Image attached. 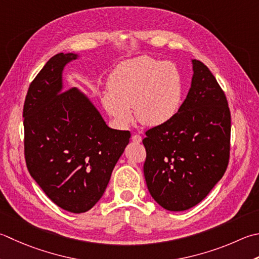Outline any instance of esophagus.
Returning a JSON list of instances; mask_svg holds the SVG:
<instances>
[{
	"label": "esophagus",
	"mask_w": 259,
	"mask_h": 259,
	"mask_svg": "<svg viewBox=\"0 0 259 259\" xmlns=\"http://www.w3.org/2000/svg\"><path fill=\"white\" fill-rule=\"evenodd\" d=\"M141 140H143V138H141V136L139 135H134L133 136V141L135 144H140Z\"/></svg>",
	"instance_id": "esophagus-1"
}]
</instances>
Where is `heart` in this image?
I'll list each match as a JSON object with an SVG mask.
<instances>
[{
  "instance_id": "b5f03b06",
  "label": "heart",
  "mask_w": 259,
  "mask_h": 259,
  "mask_svg": "<svg viewBox=\"0 0 259 259\" xmlns=\"http://www.w3.org/2000/svg\"><path fill=\"white\" fill-rule=\"evenodd\" d=\"M101 98L103 109L119 126L136 119L146 126L168 122L179 112L183 99L180 69L171 62L139 56L116 66Z\"/></svg>"
}]
</instances>
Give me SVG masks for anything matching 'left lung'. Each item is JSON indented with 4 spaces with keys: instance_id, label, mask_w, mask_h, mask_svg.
<instances>
[{
    "instance_id": "8db88e82",
    "label": "left lung",
    "mask_w": 259,
    "mask_h": 259,
    "mask_svg": "<svg viewBox=\"0 0 259 259\" xmlns=\"http://www.w3.org/2000/svg\"><path fill=\"white\" fill-rule=\"evenodd\" d=\"M179 112L143 140L144 174L153 199L168 211L191 209L219 182L229 163L231 116L224 91L200 60Z\"/></svg>"
}]
</instances>
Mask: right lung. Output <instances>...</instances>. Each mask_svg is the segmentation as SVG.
Listing matches in <instances>:
<instances>
[{"label":"right lung","instance_id":"obj_1","mask_svg":"<svg viewBox=\"0 0 259 259\" xmlns=\"http://www.w3.org/2000/svg\"><path fill=\"white\" fill-rule=\"evenodd\" d=\"M77 58L55 55L30 84L24 156L30 175L55 204L83 213L102 197L131 135L108 126L82 91L64 89L66 65Z\"/></svg>","mask_w":259,"mask_h":259}]
</instances>
